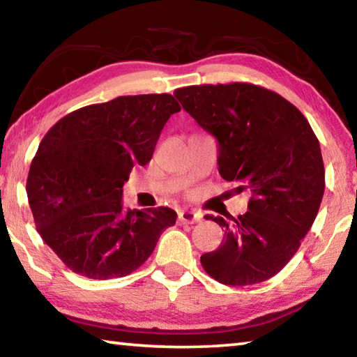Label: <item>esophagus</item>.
Instances as JSON below:
<instances>
[{"label":"esophagus","instance_id":"34e87169","mask_svg":"<svg viewBox=\"0 0 357 357\" xmlns=\"http://www.w3.org/2000/svg\"><path fill=\"white\" fill-rule=\"evenodd\" d=\"M179 220L183 223H197L202 220V215L192 209H183L179 213Z\"/></svg>","mask_w":357,"mask_h":357}]
</instances>
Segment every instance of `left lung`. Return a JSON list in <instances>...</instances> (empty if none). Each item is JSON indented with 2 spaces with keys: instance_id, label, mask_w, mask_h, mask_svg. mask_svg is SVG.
<instances>
[{
  "instance_id": "obj_1",
  "label": "left lung",
  "mask_w": 357,
  "mask_h": 357,
  "mask_svg": "<svg viewBox=\"0 0 357 357\" xmlns=\"http://www.w3.org/2000/svg\"><path fill=\"white\" fill-rule=\"evenodd\" d=\"M184 110L219 142V173L252 193L247 213L206 215L225 229L200 261L229 287L274 277L298 252L324 193L317 135L291 102L252 83L193 84L174 91Z\"/></svg>"
}]
</instances>
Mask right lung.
Returning <instances> with one entry per match:
<instances>
[{"label": "right lung", "mask_w": 357, "mask_h": 357, "mask_svg": "<svg viewBox=\"0 0 357 357\" xmlns=\"http://www.w3.org/2000/svg\"><path fill=\"white\" fill-rule=\"evenodd\" d=\"M181 105L172 94L119 96L66 114L47 132L29 167L26 193L36 228L75 274L107 280L146 261L170 208L123 209V185L153 157Z\"/></svg>", "instance_id": "1"}]
</instances>
